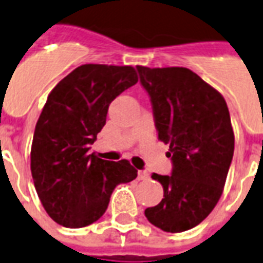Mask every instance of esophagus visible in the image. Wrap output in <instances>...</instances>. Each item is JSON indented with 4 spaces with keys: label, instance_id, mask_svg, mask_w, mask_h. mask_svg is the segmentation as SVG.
I'll list each match as a JSON object with an SVG mask.
<instances>
[{
    "label": "esophagus",
    "instance_id": "esophagus-1",
    "mask_svg": "<svg viewBox=\"0 0 263 263\" xmlns=\"http://www.w3.org/2000/svg\"><path fill=\"white\" fill-rule=\"evenodd\" d=\"M149 178V174H148V172H145V170H140L138 172V180H141V181H145Z\"/></svg>",
    "mask_w": 263,
    "mask_h": 263
}]
</instances>
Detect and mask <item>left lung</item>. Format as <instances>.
Segmentation results:
<instances>
[{"mask_svg": "<svg viewBox=\"0 0 263 263\" xmlns=\"http://www.w3.org/2000/svg\"><path fill=\"white\" fill-rule=\"evenodd\" d=\"M137 71L173 164L170 176L152 174L163 186V199L148 207L145 217L164 232H185L199 225L222 195L235 151L229 109L221 93L189 68L137 66Z\"/></svg>", "mask_w": 263, "mask_h": 263, "instance_id": "obj_1", "label": "left lung"}]
</instances>
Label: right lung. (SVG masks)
<instances>
[{
  "mask_svg": "<svg viewBox=\"0 0 263 263\" xmlns=\"http://www.w3.org/2000/svg\"><path fill=\"white\" fill-rule=\"evenodd\" d=\"M137 81L130 66L83 64L49 93L32 138L31 174L54 222L66 228L96 222L117 185L137 177L127 160L108 162L89 155L109 104Z\"/></svg>",
  "mask_w": 263,
  "mask_h": 263,
  "instance_id": "obj_1",
  "label": "right lung"
}]
</instances>
